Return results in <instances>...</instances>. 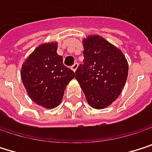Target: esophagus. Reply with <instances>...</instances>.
<instances>
[{"instance_id":"34e87169","label":"esophagus","mask_w":152,"mask_h":152,"mask_svg":"<svg viewBox=\"0 0 152 152\" xmlns=\"http://www.w3.org/2000/svg\"><path fill=\"white\" fill-rule=\"evenodd\" d=\"M77 68H78V63H75L72 67H71V69L73 71V72H76V70H77Z\"/></svg>"}]
</instances>
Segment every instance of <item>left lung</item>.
Wrapping results in <instances>:
<instances>
[{
    "label": "left lung",
    "instance_id": "obj_1",
    "mask_svg": "<svg viewBox=\"0 0 152 152\" xmlns=\"http://www.w3.org/2000/svg\"><path fill=\"white\" fill-rule=\"evenodd\" d=\"M83 64L75 72L76 80L88 104L100 110L110 106L120 95L128 74L123 52L99 35L83 39Z\"/></svg>",
    "mask_w": 152,
    "mask_h": 152
}]
</instances>
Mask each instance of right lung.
Instances as JSON below:
<instances>
[{
	"instance_id": "1",
	"label": "right lung",
	"mask_w": 152,
	"mask_h": 152,
	"mask_svg": "<svg viewBox=\"0 0 152 152\" xmlns=\"http://www.w3.org/2000/svg\"><path fill=\"white\" fill-rule=\"evenodd\" d=\"M57 42L42 43L27 56L21 67V79L29 97L45 109L58 106L66 86L75 77L57 55Z\"/></svg>"
}]
</instances>
